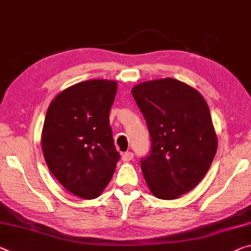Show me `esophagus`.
Masks as SVG:
<instances>
[{
    "instance_id": "1",
    "label": "esophagus",
    "mask_w": 251,
    "mask_h": 251,
    "mask_svg": "<svg viewBox=\"0 0 251 251\" xmlns=\"http://www.w3.org/2000/svg\"><path fill=\"white\" fill-rule=\"evenodd\" d=\"M133 157H134L133 152H125L122 154V160L124 162H128L130 160H133Z\"/></svg>"
}]
</instances>
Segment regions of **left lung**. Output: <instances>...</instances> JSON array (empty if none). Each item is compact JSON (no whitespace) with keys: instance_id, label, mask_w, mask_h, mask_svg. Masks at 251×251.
<instances>
[{"instance_id":"obj_1","label":"left lung","mask_w":251,"mask_h":251,"mask_svg":"<svg viewBox=\"0 0 251 251\" xmlns=\"http://www.w3.org/2000/svg\"><path fill=\"white\" fill-rule=\"evenodd\" d=\"M133 97L151 136V153L141 160L155 197L173 200L196 188L217 153L209 106L197 89L173 78L134 86Z\"/></svg>"}]
</instances>
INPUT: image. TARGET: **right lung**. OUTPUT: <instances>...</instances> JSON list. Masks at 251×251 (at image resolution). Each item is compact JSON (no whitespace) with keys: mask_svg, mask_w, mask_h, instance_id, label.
Masks as SVG:
<instances>
[{"mask_svg":"<svg viewBox=\"0 0 251 251\" xmlns=\"http://www.w3.org/2000/svg\"><path fill=\"white\" fill-rule=\"evenodd\" d=\"M116 93V81H82L62 90L48 108L43 156L59 183L79 198L100 196L121 157L109 125Z\"/></svg>","mask_w":251,"mask_h":251,"instance_id":"1","label":"right lung"}]
</instances>
